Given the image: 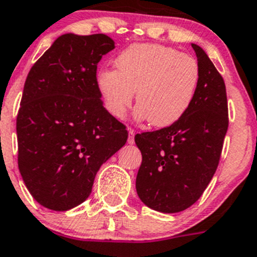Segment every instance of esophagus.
I'll use <instances>...</instances> for the list:
<instances>
[{
  "mask_svg": "<svg viewBox=\"0 0 257 257\" xmlns=\"http://www.w3.org/2000/svg\"><path fill=\"white\" fill-rule=\"evenodd\" d=\"M129 137H128V143L129 144H133L134 143V136H136V131L133 128H129Z\"/></svg>",
  "mask_w": 257,
  "mask_h": 257,
  "instance_id": "34e87169",
  "label": "esophagus"
}]
</instances>
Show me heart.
<instances>
[{"instance_id":"obj_1","label":"heart","mask_w":257,"mask_h":257,"mask_svg":"<svg viewBox=\"0 0 257 257\" xmlns=\"http://www.w3.org/2000/svg\"><path fill=\"white\" fill-rule=\"evenodd\" d=\"M114 66L115 70L99 71L96 85L115 118L125 114L136 90V118H148L154 126L169 125L188 110L197 93V60L172 47L134 44L115 57Z\"/></svg>"}]
</instances>
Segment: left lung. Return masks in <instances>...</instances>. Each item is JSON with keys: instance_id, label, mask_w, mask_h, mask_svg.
Returning a JSON list of instances; mask_svg holds the SVG:
<instances>
[{"instance_id": "obj_1", "label": "left lung", "mask_w": 257, "mask_h": 257, "mask_svg": "<svg viewBox=\"0 0 257 257\" xmlns=\"http://www.w3.org/2000/svg\"><path fill=\"white\" fill-rule=\"evenodd\" d=\"M200 66L197 93L172 125L134 137L142 153L137 193L153 210L176 213L191 207L212 179L228 128L226 86L210 57L192 44Z\"/></svg>"}]
</instances>
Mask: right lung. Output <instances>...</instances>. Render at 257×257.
Returning a JSON list of instances; mask_svg holds the SVG:
<instances>
[{"label":"right lung","mask_w":257,"mask_h":257,"mask_svg":"<svg viewBox=\"0 0 257 257\" xmlns=\"http://www.w3.org/2000/svg\"><path fill=\"white\" fill-rule=\"evenodd\" d=\"M113 49L104 34L61 35L25 81L16 119L19 169L32 197L49 210L83 203L101 164L128 139L96 85L99 61Z\"/></svg>","instance_id":"1"}]
</instances>
